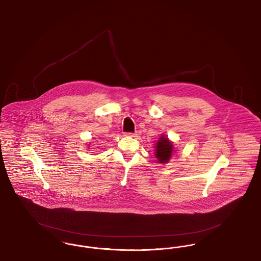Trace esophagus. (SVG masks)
Instances as JSON below:
<instances>
[{"instance_id":"34e87169","label":"esophagus","mask_w":261,"mask_h":261,"mask_svg":"<svg viewBox=\"0 0 261 261\" xmlns=\"http://www.w3.org/2000/svg\"><path fill=\"white\" fill-rule=\"evenodd\" d=\"M125 135H126V136L135 137L136 136L137 134L136 133H126Z\"/></svg>"}]
</instances>
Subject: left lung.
Returning a JSON list of instances; mask_svg holds the SVG:
<instances>
[{
    "label": "left lung",
    "instance_id": "obj_1",
    "mask_svg": "<svg viewBox=\"0 0 261 261\" xmlns=\"http://www.w3.org/2000/svg\"><path fill=\"white\" fill-rule=\"evenodd\" d=\"M154 148V156L156 158L158 162L162 164L168 163L176 152L173 142L162 134L159 138Z\"/></svg>",
    "mask_w": 261,
    "mask_h": 261
}]
</instances>
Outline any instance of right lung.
Returning <instances> with one entry per match:
<instances>
[{
    "label": "right lung",
    "mask_w": 261,
    "mask_h": 261,
    "mask_svg": "<svg viewBox=\"0 0 261 261\" xmlns=\"http://www.w3.org/2000/svg\"><path fill=\"white\" fill-rule=\"evenodd\" d=\"M88 147H89V146H88ZM88 149H91V148H87Z\"/></svg>",
    "instance_id": "1"
}]
</instances>
